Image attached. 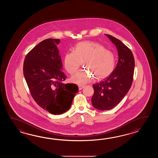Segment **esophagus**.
<instances>
[{"label":"esophagus","mask_w":158,"mask_h":158,"mask_svg":"<svg viewBox=\"0 0 158 158\" xmlns=\"http://www.w3.org/2000/svg\"><path fill=\"white\" fill-rule=\"evenodd\" d=\"M78 87H79V90H81L84 88V86H83V85H78Z\"/></svg>","instance_id":"34e87169"}]
</instances>
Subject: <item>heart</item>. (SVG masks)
Listing matches in <instances>:
<instances>
[{
	"label": "heart",
	"mask_w": 158,
	"mask_h": 158,
	"mask_svg": "<svg viewBox=\"0 0 158 158\" xmlns=\"http://www.w3.org/2000/svg\"><path fill=\"white\" fill-rule=\"evenodd\" d=\"M84 62L89 70H81L72 77L76 84L90 82L96 77L98 80L107 77L114 71L116 64L114 53L96 42L83 41L78 43L74 51L67 52L64 58V67L70 74L78 71Z\"/></svg>",
	"instance_id": "obj_1"
}]
</instances>
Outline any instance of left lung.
Here are the masks:
<instances>
[{"label":"left lung","mask_w":158,"mask_h":158,"mask_svg":"<svg viewBox=\"0 0 158 158\" xmlns=\"http://www.w3.org/2000/svg\"><path fill=\"white\" fill-rule=\"evenodd\" d=\"M117 48L118 60L116 67L108 77L94 84L91 102L99 110H109L118 104L131 87L134 74V56L131 50L121 41L106 34Z\"/></svg>","instance_id":"obj_1"}]
</instances>
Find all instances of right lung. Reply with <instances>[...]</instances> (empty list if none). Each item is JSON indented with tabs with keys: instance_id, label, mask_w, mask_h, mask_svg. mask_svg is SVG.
<instances>
[{
	"instance_id": "right-lung-1",
	"label": "right lung",
	"mask_w": 158,
	"mask_h": 158,
	"mask_svg": "<svg viewBox=\"0 0 158 158\" xmlns=\"http://www.w3.org/2000/svg\"><path fill=\"white\" fill-rule=\"evenodd\" d=\"M59 42L52 38L42 41L27 54L23 66L31 97L40 107L54 114L68 111L78 90L77 85L63 82L67 76L60 70Z\"/></svg>"
}]
</instances>
